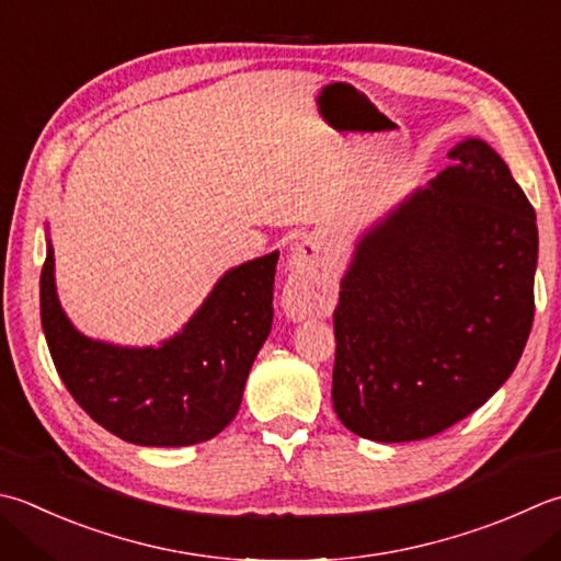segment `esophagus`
Returning <instances> with one entry per match:
<instances>
[{
	"mask_svg": "<svg viewBox=\"0 0 561 561\" xmlns=\"http://www.w3.org/2000/svg\"><path fill=\"white\" fill-rule=\"evenodd\" d=\"M335 287V265L316 240H301L289 260V279L284 287V309L304 318L321 309Z\"/></svg>",
	"mask_w": 561,
	"mask_h": 561,
	"instance_id": "esophagus-1",
	"label": "esophagus"
}]
</instances>
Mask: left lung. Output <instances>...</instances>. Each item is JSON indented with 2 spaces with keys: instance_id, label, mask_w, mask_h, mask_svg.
<instances>
[{
  "instance_id": "obj_1",
  "label": "left lung",
  "mask_w": 561,
  "mask_h": 561,
  "mask_svg": "<svg viewBox=\"0 0 561 561\" xmlns=\"http://www.w3.org/2000/svg\"><path fill=\"white\" fill-rule=\"evenodd\" d=\"M367 230L333 313V409L377 443L425 440L484 405L528 343L535 208L489 142Z\"/></svg>"
}]
</instances>
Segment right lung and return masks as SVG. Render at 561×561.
Listing matches in <instances>:
<instances>
[{
	"label": "right lung",
	"instance_id": "add662e5",
	"mask_svg": "<svg viewBox=\"0 0 561 561\" xmlns=\"http://www.w3.org/2000/svg\"><path fill=\"white\" fill-rule=\"evenodd\" d=\"M279 252L228 270L190 323L160 347H121L75 331L55 291L48 240L41 323L55 369L90 419L126 443L184 447L211 440L236 419L272 328Z\"/></svg>",
	"mask_w": 561,
	"mask_h": 561
}]
</instances>
